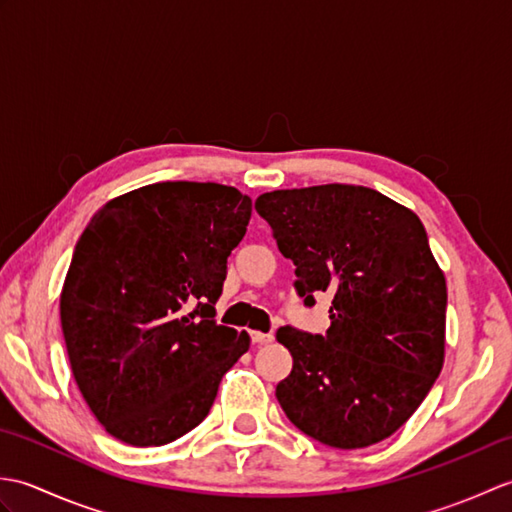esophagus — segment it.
<instances>
[{
    "instance_id": "1",
    "label": "esophagus",
    "mask_w": 512,
    "mask_h": 512,
    "mask_svg": "<svg viewBox=\"0 0 512 512\" xmlns=\"http://www.w3.org/2000/svg\"><path fill=\"white\" fill-rule=\"evenodd\" d=\"M250 339H253L255 345H266V343L273 341L275 336L270 334V332H257V330H253V332H250Z\"/></svg>"
}]
</instances>
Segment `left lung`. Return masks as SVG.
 I'll list each match as a JSON object with an SVG mask.
<instances>
[{"label": "left lung", "instance_id": "obj_1", "mask_svg": "<svg viewBox=\"0 0 512 512\" xmlns=\"http://www.w3.org/2000/svg\"><path fill=\"white\" fill-rule=\"evenodd\" d=\"M297 290L332 292L328 334L277 332L292 372L277 400L306 436L334 449L389 438L427 398L444 365L447 279L420 217L387 195L319 184L259 195Z\"/></svg>", "mask_w": 512, "mask_h": 512}]
</instances>
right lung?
Wrapping results in <instances>:
<instances>
[{
	"mask_svg": "<svg viewBox=\"0 0 512 512\" xmlns=\"http://www.w3.org/2000/svg\"><path fill=\"white\" fill-rule=\"evenodd\" d=\"M253 200L215 182H156L85 226L59 310L72 376L103 429L160 447L206 418L248 332L215 323L226 259Z\"/></svg>",
	"mask_w": 512,
	"mask_h": 512,
	"instance_id": "obj_1",
	"label": "right lung"
}]
</instances>
